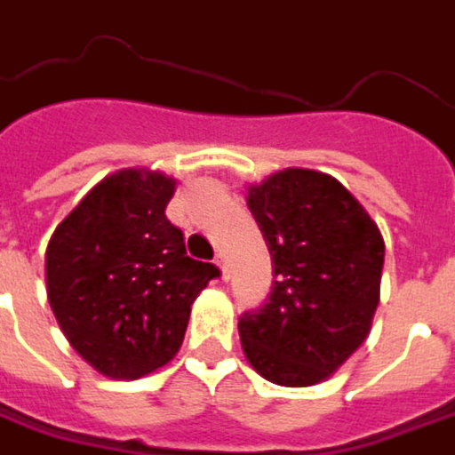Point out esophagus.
I'll return each mask as SVG.
<instances>
[{
  "label": "esophagus",
  "instance_id": "1",
  "mask_svg": "<svg viewBox=\"0 0 455 455\" xmlns=\"http://www.w3.org/2000/svg\"><path fill=\"white\" fill-rule=\"evenodd\" d=\"M216 267L221 269V277H224V280L231 277V267H228V259L224 254H216Z\"/></svg>",
  "mask_w": 455,
  "mask_h": 455
}]
</instances>
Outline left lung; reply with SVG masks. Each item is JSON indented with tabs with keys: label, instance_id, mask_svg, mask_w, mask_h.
<instances>
[{
	"label": "left lung",
	"instance_id": "8db88e82",
	"mask_svg": "<svg viewBox=\"0 0 455 455\" xmlns=\"http://www.w3.org/2000/svg\"><path fill=\"white\" fill-rule=\"evenodd\" d=\"M272 257L267 303L239 318L247 362L267 382L310 387L364 344L379 306L385 239L326 172L285 168L247 186Z\"/></svg>",
	"mask_w": 455,
	"mask_h": 455
}]
</instances>
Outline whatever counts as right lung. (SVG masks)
I'll use <instances>...</instances> for the list:
<instances>
[{"label":"right lung","instance_id":"obj_1","mask_svg":"<svg viewBox=\"0 0 455 455\" xmlns=\"http://www.w3.org/2000/svg\"><path fill=\"white\" fill-rule=\"evenodd\" d=\"M178 180L148 168L107 175L55 227L48 303L68 344L111 379H140L183 344L193 300L219 275L190 259L165 216Z\"/></svg>","mask_w":455,"mask_h":455}]
</instances>
